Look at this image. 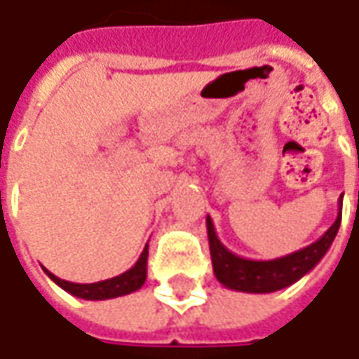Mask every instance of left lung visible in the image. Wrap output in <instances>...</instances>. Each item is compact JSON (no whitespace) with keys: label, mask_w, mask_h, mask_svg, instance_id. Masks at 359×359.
Listing matches in <instances>:
<instances>
[{"label":"left lung","mask_w":359,"mask_h":359,"mask_svg":"<svg viewBox=\"0 0 359 359\" xmlns=\"http://www.w3.org/2000/svg\"><path fill=\"white\" fill-rule=\"evenodd\" d=\"M341 198L338 201L336 222L330 226V229L320 240L297 250L294 254L282 255L276 259H248V257H241V255L229 252L217 238L214 222L208 215L205 226H208L210 254H212V264H214V273L217 282L229 290H236V292L271 294V292L283 290V287L296 283L297 280H302L308 271H311L320 264V259L330 250L332 241L336 240V233L341 224Z\"/></svg>","instance_id":"obj_1"}]
</instances>
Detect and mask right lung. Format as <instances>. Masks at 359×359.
I'll return each mask as SVG.
<instances>
[{
    "label": "right lung",
    "instance_id": "1",
    "mask_svg": "<svg viewBox=\"0 0 359 359\" xmlns=\"http://www.w3.org/2000/svg\"><path fill=\"white\" fill-rule=\"evenodd\" d=\"M145 266H147V245L144 248V252L140 255V259L131 266L128 271L119 273L116 278H109V280H104V282H95V283H74V282H65L62 278L53 276L49 269L43 268V271L49 276V280L57 283L62 290H65L67 294L72 296L81 297V299H111V297L119 296H128L131 292H137L142 285L145 283V278H147V271H145Z\"/></svg>",
    "mask_w": 359,
    "mask_h": 359
}]
</instances>
